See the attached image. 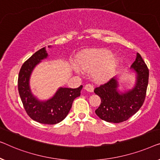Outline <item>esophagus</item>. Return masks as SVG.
<instances>
[{
    "instance_id": "34e87169",
    "label": "esophagus",
    "mask_w": 160,
    "mask_h": 160,
    "mask_svg": "<svg viewBox=\"0 0 160 160\" xmlns=\"http://www.w3.org/2000/svg\"><path fill=\"white\" fill-rule=\"evenodd\" d=\"M85 89L88 92H93V90H94V87H93V85L91 84V83H88V84L85 85Z\"/></svg>"
}]
</instances>
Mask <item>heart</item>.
Returning <instances> with one entry per match:
<instances>
[{
	"instance_id": "1",
	"label": "heart",
	"mask_w": 160,
	"mask_h": 160,
	"mask_svg": "<svg viewBox=\"0 0 160 160\" xmlns=\"http://www.w3.org/2000/svg\"><path fill=\"white\" fill-rule=\"evenodd\" d=\"M112 53L107 50H91L81 56L79 59L80 68L86 72H93V77L98 81L109 79L118 64L116 58H111ZM75 71L80 73L81 69L75 67Z\"/></svg>"
}]
</instances>
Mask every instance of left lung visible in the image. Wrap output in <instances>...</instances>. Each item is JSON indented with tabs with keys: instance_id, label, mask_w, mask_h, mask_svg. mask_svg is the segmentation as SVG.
<instances>
[{
	"instance_id": "8db88e82",
	"label": "left lung",
	"mask_w": 160,
	"mask_h": 160,
	"mask_svg": "<svg viewBox=\"0 0 160 160\" xmlns=\"http://www.w3.org/2000/svg\"><path fill=\"white\" fill-rule=\"evenodd\" d=\"M131 68L136 73V83L131 91L120 93L118 80L114 78L94 89L102 100L95 111L102 120L113 123L124 122L142 107L147 95L149 72L138 53Z\"/></svg>"
}]
</instances>
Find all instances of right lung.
I'll return each mask as SVG.
<instances>
[{
	"label": "right lung",
	"instance_id": "add662e5",
	"mask_svg": "<svg viewBox=\"0 0 160 160\" xmlns=\"http://www.w3.org/2000/svg\"><path fill=\"white\" fill-rule=\"evenodd\" d=\"M48 56L46 48L36 51L22 64L18 77V90L27 114L36 122L54 125L66 118L73 101L80 96L82 85L77 88H60L53 97L46 102H40L31 93L29 80L34 67Z\"/></svg>",
	"mask_w": 160,
	"mask_h": 160
}]
</instances>
